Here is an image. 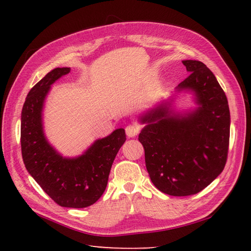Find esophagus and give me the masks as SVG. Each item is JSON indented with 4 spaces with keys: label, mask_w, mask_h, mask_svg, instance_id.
<instances>
[{
    "label": "esophagus",
    "mask_w": 251,
    "mask_h": 251,
    "mask_svg": "<svg viewBox=\"0 0 251 251\" xmlns=\"http://www.w3.org/2000/svg\"><path fill=\"white\" fill-rule=\"evenodd\" d=\"M139 126H137L136 124H129L128 126H126L125 131H126V135L128 136L129 138H132L137 136L138 132H139Z\"/></svg>",
    "instance_id": "34e87169"
}]
</instances>
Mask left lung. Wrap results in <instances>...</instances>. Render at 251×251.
I'll return each mask as SVG.
<instances>
[{
    "label": "left lung",
    "instance_id": "left-lung-1",
    "mask_svg": "<svg viewBox=\"0 0 251 251\" xmlns=\"http://www.w3.org/2000/svg\"><path fill=\"white\" fill-rule=\"evenodd\" d=\"M190 75L177 92L191 90L197 108L177 113L166 101L140 116L139 134L151 181L165 194L188 196L209 185L226 166L230 141L226 96L206 65L183 60Z\"/></svg>",
    "mask_w": 251,
    "mask_h": 251
}]
</instances>
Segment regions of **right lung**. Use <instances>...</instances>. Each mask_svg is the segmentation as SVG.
Wrapping results in <instances>:
<instances>
[{"mask_svg": "<svg viewBox=\"0 0 251 251\" xmlns=\"http://www.w3.org/2000/svg\"><path fill=\"white\" fill-rule=\"evenodd\" d=\"M56 68L31 88L21 111V153L28 173L61 207L85 208L95 204L108 184L117 152L126 140L125 130L96 140L82 155L63 157L47 141L42 111L51 84L70 72Z\"/></svg>", "mask_w": 251, "mask_h": 251, "instance_id": "obj_1", "label": "right lung"}]
</instances>
